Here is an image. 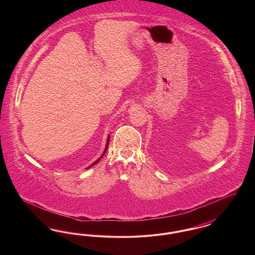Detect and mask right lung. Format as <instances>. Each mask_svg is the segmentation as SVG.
<instances>
[{
  "instance_id": "right-lung-1",
  "label": "right lung",
  "mask_w": 255,
  "mask_h": 255,
  "mask_svg": "<svg viewBox=\"0 0 255 255\" xmlns=\"http://www.w3.org/2000/svg\"><path fill=\"white\" fill-rule=\"evenodd\" d=\"M109 140H110V134H109V135H108V138H107V143H106V146H105V149H104V151H103V153H102V155H101V156H100V158H97V160H96V161H95V162H93V163H92V164H91V165H90V166H89V167H87V169H89V168H90V167H92V166H94V165H95V164H97V162H98V161H99V160H100V158H102V157H103V156H104V154H105V153H106V151H107V149H108V145H109Z\"/></svg>"
}]
</instances>
